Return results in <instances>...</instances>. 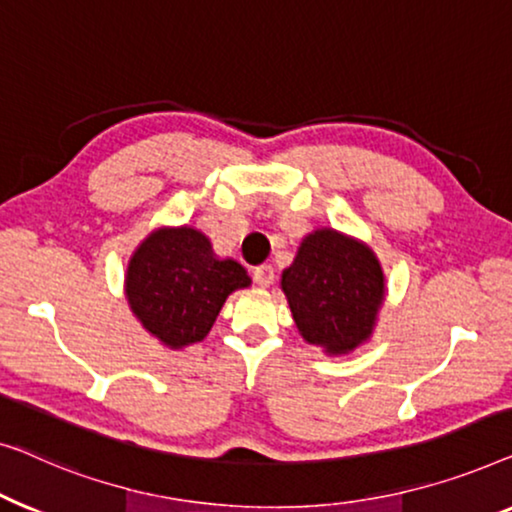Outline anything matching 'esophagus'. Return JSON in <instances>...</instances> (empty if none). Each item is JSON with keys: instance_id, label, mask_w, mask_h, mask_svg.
Returning <instances> with one entry per match:
<instances>
[{"instance_id": "esophagus-1", "label": "esophagus", "mask_w": 512, "mask_h": 512, "mask_svg": "<svg viewBox=\"0 0 512 512\" xmlns=\"http://www.w3.org/2000/svg\"><path fill=\"white\" fill-rule=\"evenodd\" d=\"M273 266L271 264H262V266H255L253 269V280L259 287H269L273 283Z\"/></svg>"}]
</instances>
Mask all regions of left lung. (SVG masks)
I'll use <instances>...</instances> for the list:
<instances>
[{
  "label": "left lung",
  "instance_id": "obj_1",
  "mask_svg": "<svg viewBox=\"0 0 512 512\" xmlns=\"http://www.w3.org/2000/svg\"><path fill=\"white\" fill-rule=\"evenodd\" d=\"M383 287L371 250L331 229L306 236L283 271V290L301 336L336 355L371 336Z\"/></svg>",
  "mask_w": 512,
  "mask_h": 512
}]
</instances>
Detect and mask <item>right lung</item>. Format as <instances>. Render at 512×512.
<instances>
[{
    "label": "right lung",
    "mask_w": 512,
    "mask_h": 512,
    "mask_svg": "<svg viewBox=\"0 0 512 512\" xmlns=\"http://www.w3.org/2000/svg\"><path fill=\"white\" fill-rule=\"evenodd\" d=\"M250 276L234 259H215L197 229H160L136 250L127 271V299L150 334L171 348L211 331L225 299Z\"/></svg>",
    "instance_id": "right-lung-1"
}]
</instances>
